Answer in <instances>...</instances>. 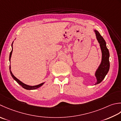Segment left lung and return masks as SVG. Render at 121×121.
I'll return each instance as SVG.
<instances>
[{
	"label": "left lung",
	"mask_w": 121,
	"mask_h": 121,
	"mask_svg": "<svg viewBox=\"0 0 121 121\" xmlns=\"http://www.w3.org/2000/svg\"><path fill=\"white\" fill-rule=\"evenodd\" d=\"M95 33L96 38L100 44V46L102 52V60L98 69L95 71V76L97 78V82L95 85L99 84L104 79L105 76L108 73L110 68L109 57L110 54L109 50L107 48L106 42L103 37L100 35L97 30H94Z\"/></svg>",
	"instance_id": "obj_1"
}]
</instances>
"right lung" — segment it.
I'll use <instances>...</instances> for the list:
<instances>
[{"instance_id": "right-lung-1", "label": "right lung", "mask_w": 121, "mask_h": 121, "mask_svg": "<svg viewBox=\"0 0 121 121\" xmlns=\"http://www.w3.org/2000/svg\"><path fill=\"white\" fill-rule=\"evenodd\" d=\"M13 42H12V45H11V46H12V50L11 51L10 53V55H9V61H10V60H11V55H12V51H13V48H12V44H13ZM9 70H10V74L12 76V77L13 78V79L14 80H16L17 81V82L18 83V84H19L21 86H22L23 88L26 89V90H34V89H38L39 88H40V87H41L42 86L44 82H43L41 83V84H39L38 85H36V86H29V85H27L26 84H25V83H23L22 82H21V81L20 80H19L18 79H17L15 76H14L13 73H12L11 71V66L10 65V67H9Z\"/></svg>"}]
</instances>
